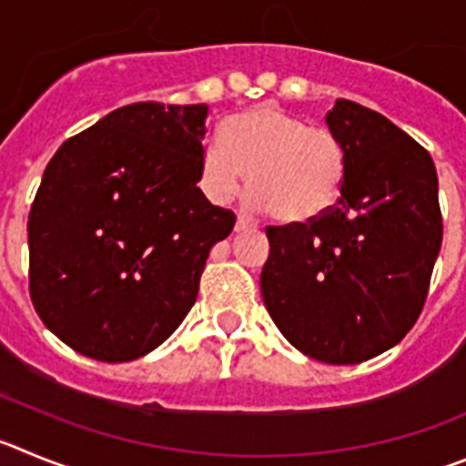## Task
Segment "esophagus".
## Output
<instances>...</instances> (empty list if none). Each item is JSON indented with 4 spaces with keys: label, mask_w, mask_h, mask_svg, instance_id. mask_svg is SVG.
Returning <instances> with one entry per match:
<instances>
[{
    "label": "esophagus",
    "mask_w": 466,
    "mask_h": 466,
    "mask_svg": "<svg viewBox=\"0 0 466 466\" xmlns=\"http://www.w3.org/2000/svg\"><path fill=\"white\" fill-rule=\"evenodd\" d=\"M255 223L248 216H238L237 218V232H246V229H253Z\"/></svg>",
    "instance_id": "34e87169"
}]
</instances>
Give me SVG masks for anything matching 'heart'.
<instances>
[{"label": "heart", "instance_id": "obj_1", "mask_svg": "<svg viewBox=\"0 0 466 466\" xmlns=\"http://www.w3.org/2000/svg\"><path fill=\"white\" fill-rule=\"evenodd\" d=\"M346 174V146L334 129L262 104L225 120L220 144L204 148L199 183L208 199L223 204L248 178L255 202L274 220L306 225L337 207Z\"/></svg>", "mask_w": 466, "mask_h": 466}]
</instances>
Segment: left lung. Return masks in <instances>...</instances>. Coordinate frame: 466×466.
<instances>
[{
	"label": "left lung",
	"mask_w": 466,
	"mask_h": 466,
	"mask_svg": "<svg viewBox=\"0 0 466 466\" xmlns=\"http://www.w3.org/2000/svg\"><path fill=\"white\" fill-rule=\"evenodd\" d=\"M327 125L346 146V186L313 223L267 228L259 290L297 350L358 364L420 316L441 250L439 181L430 153L380 113L337 99Z\"/></svg>",
	"instance_id": "left-lung-1"
}]
</instances>
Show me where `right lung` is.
Here are the masks:
<instances>
[{"label":"right lung","instance_id":"add662e5","mask_svg":"<svg viewBox=\"0 0 466 466\" xmlns=\"http://www.w3.org/2000/svg\"><path fill=\"white\" fill-rule=\"evenodd\" d=\"M207 104L116 108L53 155L27 220L29 297L60 341L99 362L165 343L237 216L197 187Z\"/></svg>","mask_w":466,"mask_h":466}]
</instances>
